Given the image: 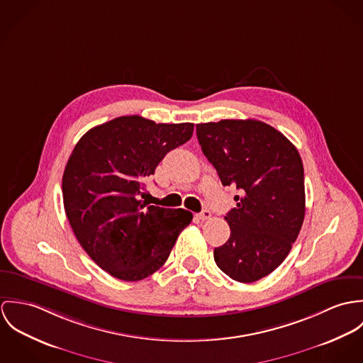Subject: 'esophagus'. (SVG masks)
Wrapping results in <instances>:
<instances>
[{"mask_svg": "<svg viewBox=\"0 0 363 363\" xmlns=\"http://www.w3.org/2000/svg\"><path fill=\"white\" fill-rule=\"evenodd\" d=\"M210 216H211V213L207 210V208H204V210H201L199 214H196V217L201 220V221H204V220H208L210 218Z\"/></svg>", "mask_w": 363, "mask_h": 363, "instance_id": "1", "label": "esophagus"}]
</instances>
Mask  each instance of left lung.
Returning a JSON list of instances; mask_svg holds the SVG:
<instances>
[{
    "mask_svg": "<svg viewBox=\"0 0 363 363\" xmlns=\"http://www.w3.org/2000/svg\"><path fill=\"white\" fill-rule=\"evenodd\" d=\"M196 135L221 184L240 191L224 217L231 235L214 249V260L235 281H257L281 264L301 231V156L281 132L256 120L198 123Z\"/></svg>",
    "mask_w": 363,
    "mask_h": 363,
    "instance_id": "8db88e82",
    "label": "left lung"
}]
</instances>
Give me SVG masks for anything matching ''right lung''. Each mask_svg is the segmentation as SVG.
<instances>
[{
	"label": "right lung",
	"instance_id": "right-lung-1",
	"mask_svg": "<svg viewBox=\"0 0 363 363\" xmlns=\"http://www.w3.org/2000/svg\"><path fill=\"white\" fill-rule=\"evenodd\" d=\"M194 123L118 117L87 130L62 175L64 207L82 247L122 281H139L168 259L194 216L147 206L145 179L164 156L192 138Z\"/></svg>",
	"mask_w": 363,
	"mask_h": 363
}]
</instances>
